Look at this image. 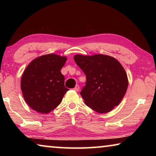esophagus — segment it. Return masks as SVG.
<instances>
[{
	"label": "esophagus",
	"instance_id": "34e87169",
	"mask_svg": "<svg viewBox=\"0 0 156 156\" xmlns=\"http://www.w3.org/2000/svg\"><path fill=\"white\" fill-rule=\"evenodd\" d=\"M79 89H80V87H79L78 84H77V85H76L75 87L73 88V90L76 91H78Z\"/></svg>",
	"mask_w": 156,
	"mask_h": 156
}]
</instances>
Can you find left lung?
<instances>
[{"label": "left lung", "instance_id": "1", "mask_svg": "<svg viewBox=\"0 0 156 156\" xmlns=\"http://www.w3.org/2000/svg\"><path fill=\"white\" fill-rule=\"evenodd\" d=\"M76 64L86 76L80 95L84 103L100 113L119 105L128 87L127 76L120 63L107 55H76Z\"/></svg>", "mask_w": 156, "mask_h": 156}]
</instances>
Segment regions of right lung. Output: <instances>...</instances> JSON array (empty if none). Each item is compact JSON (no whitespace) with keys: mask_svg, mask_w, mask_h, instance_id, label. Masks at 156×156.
Returning a JSON list of instances; mask_svg holds the SVG:
<instances>
[{"mask_svg":"<svg viewBox=\"0 0 156 156\" xmlns=\"http://www.w3.org/2000/svg\"><path fill=\"white\" fill-rule=\"evenodd\" d=\"M66 60L65 56L47 54L34 59L25 69L21 78V90L31 109L48 113L60 104L69 90L60 72Z\"/></svg>","mask_w":156,"mask_h":156,"instance_id":"1","label":"right lung"}]
</instances>
